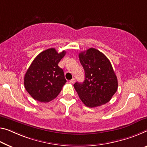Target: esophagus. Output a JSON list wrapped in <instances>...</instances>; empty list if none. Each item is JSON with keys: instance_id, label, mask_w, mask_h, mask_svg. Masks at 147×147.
Masks as SVG:
<instances>
[{"instance_id": "obj_1", "label": "esophagus", "mask_w": 147, "mask_h": 147, "mask_svg": "<svg viewBox=\"0 0 147 147\" xmlns=\"http://www.w3.org/2000/svg\"><path fill=\"white\" fill-rule=\"evenodd\" d=\"M75 81H76V79L73 78V79H71V80H69V83H71V84H73V83H75Z\"/></svg>"}]
</instances>
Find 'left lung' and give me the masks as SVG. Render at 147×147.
I'll list each match as a JSON object with an SVG mask.
<instances>
[{
  "label": "left lung",
  "mask_w": 147,
  "mask_h": 147,
  "mask_svg": "<svg viewBox=\"0 0 147 147\" xmlns=\"http://www.w3.org/2000/svg\"><path fill=\"white\" fill-rule=\"evenodd\" d=\"M85 70V80L74 85L83 104L94 108L107 103L118 89V80L111 63L103 53L94 48L79 54Z\"/></svg>",
  "instance_id": "8db88e82"
}]
</instances>
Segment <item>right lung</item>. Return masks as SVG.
I'll return each mask as SVG.
<instances>
[{
    "label": "right lung",
    "mask_w": 147,
    "mask_h": 147,
    "mask_svg": "<svg viewBox=\"0 0 147 147\" xmlns=\"http://www.w3.org/2000/svg\"><path fill=\"white\" fill-rule=\"evenodd\" d=\"M66 55L55 49H47L38 55L24 77L25 89L36 100L48 102L60 93L66 83L64 71L58 63Z\"/></svg>",
    "instance_id": "add662e5"
}]
</instances>
